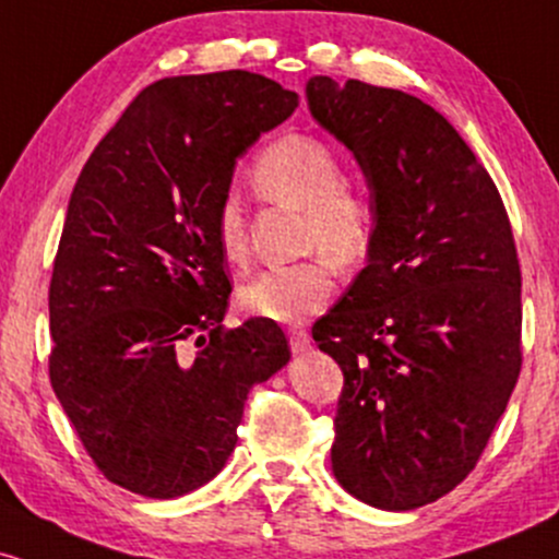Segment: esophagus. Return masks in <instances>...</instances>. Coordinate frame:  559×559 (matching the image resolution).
<instances>
[{"instance_id": "obj_1", "label": "esophagus", "mask_w": 559, "mask_h": 559, "mask_svg": "<svg viewBox=\"0 0 559 559\" xmlns=\"http://www.w3.org/2000/svg\"><path fill=\"white\" fill-rule=\"evenodd\" d=\"M288 344H292V352H305L310 349V333L305 329H288Z\"/></svg>"}]
</instances>
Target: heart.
I'll return each mask as SVG.
<instances>
[{
	"label": "heart",
	"mask_w": 559,
	"mask_h": 559,
	"mask_svg": "<svg viewBox=\"0 0 559 559\" xmlns=\"http://www.w3.org/2000/svg\"><path fill=\"white\" fill-rule=\"evenodd\" d=\"M252 183L267 202L301 210L307 221L301 249H320L323 254L258 273L239 288V307L252 318L299 323L318 312L336 288L330 257L346 271L370 258L378 236L376 202L365 191L344 186V163L336 152L305 133H286L260 150ZM215 241L228 265H247V217L236 197L217 204Z\"/></svg>",
	"instance_id": "1"
}]
</instances>
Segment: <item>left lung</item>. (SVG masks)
Returning a JSON list of instances; mask_svg holds the SVG:
<instances>
[{
    "instance_id": "obj_1",
    "label": "left lung",
    "mask_w": 559,
    "mask_h": 559,
    "mask_svg": "<svg viewBox=\"0 0 559 559\" xmlns=\"http://www.w3.org/2000/svg\"><path fill=\"white\" fill-rule=\"evenodd\" d=\"M307 99L355 152L378 210L368 265L312 325L344 373L333 473L365 504L415 510L471 476L521 376L510 217L471 146L418 96L316 75Z\"/></svg>"
}]
</instances>
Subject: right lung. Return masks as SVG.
<instances>
[{"label": "right lung", "mask_w": 559, "mask_h": 559, "mask_svg": "<svg viewBox=\"0 0 559 559\" xmlns=\"http://www.w3.org/2000/svg\"><path fill=\"white\" fill-rule=\"evenodd\" d=\"M249 70L141 88L70 194L49 284V381L107 480L173 499L221 473L243 402L292 357L278 323L226 329L215 241L236 157L297 110Z\"/></svg>", "instance_id": "right-lung-1"}]
</instances>
